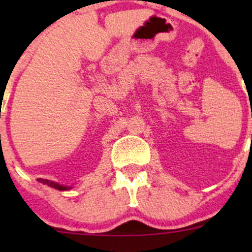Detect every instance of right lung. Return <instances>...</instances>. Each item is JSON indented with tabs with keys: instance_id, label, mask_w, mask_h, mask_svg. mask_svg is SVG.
I'll use <instances>...</instances> for the list:
<instances>
[{
	"instance_id": "1",
	"label": "right lung",
	"mask_w": 252,
	"mask_h": 252,
	"mask_svg": "<svg viewBox=\"0 0 252 252\" xmlns=\"http://www.w3.org/2000/svg\"><path fill=\"white\" fill-rule=\"evenodd\" d=\"M40 183H42V184L45 185H48V187L53 188V189H57V190H61V191H64V190H69L72 189V187H67V185H62V184H58V183H55V182H51V180L48 179H42V178H39Z\"/></svg>"
}]
</instances>
